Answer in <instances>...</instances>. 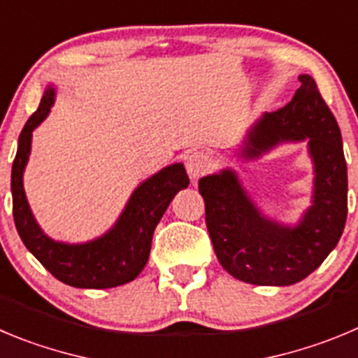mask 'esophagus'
I'll return each mask as SVG.
<instances>
[{
	"mask_svg": "<svg viewBox=\"0 0 358 358\" xmlns=\"http://www.w3.org/2000/svg\"><path fill=\"white\" fill-rule=\"evenodd\" d=\"M213 165V159L206 150H193L188 157H186V172L192 177L193 181L204 176Z\"/></svg>",
	"mask_w": 358,
	"mask_h": 358,
	"instance_id": "1",
	"label": "esophagus"
}]
</instances>
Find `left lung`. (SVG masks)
Returning a JSON list of instances; mask_svg holds the SVG:
<instances>
[{"instance_id": "left-lung-1", "label": "left lung", "mask_w": 358, "mask_h": 358, "mask_svg": "<svg viewBox=\"0 0 358 358\" xmlns=\"http://www.w3.org/2000/svg\"><path fill=\"white\" fill-rule=\"evenodd\" d=\"M287 106L262 113L250 126L236 157L255 162L284 143H307L314 181L310 206L296 224L268 218L238 172L222 169L199 181L206 225L220 264L255 286H291L313 273L336 248L348 215V172L343 138L309 74Z\"/></svg>"}]
</instances>
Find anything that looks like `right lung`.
<instances>
[{
    "mask_svg": "<svg viewBox=\"0 0 358 358\" xmlns=\"http://www.w3.org/2000/svg\"><path fill=\"white\" fill-rule=\"evenodd\" d=\"M57 99L55 85H48L38 110L19 134L17 154L12 165L14 222L22 243L42 266L60 282L81 289H106L138 277L149 261L156 225L177 192L188 188L189 179L182 163L165 166L140 182L113 225L103 236L85 243L58 241L45 234L29 209L24 193V169L31 152L34 131L45 120Z\"/></svg>",
    "mask_w": 358,
    "mask_h": 358,
    "instance_id": "add662e5",
    "label": "right lung"
}]
</instances>
